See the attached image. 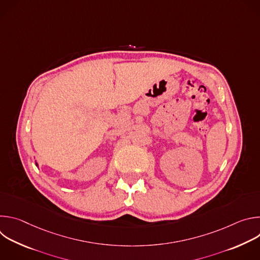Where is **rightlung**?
Segmentation results:
<instances>
[{"mask_svg": "<svg viewBox=\"0 0 260 260\" xmlns=\"http://www.w3.org/2000/svg\"><path fill=\"white\" fill-rule=\"evenodd\" d=\"M36 166H37V167H39V165H38V164H37V161H36Z\"/></svg>", "mask_w": 260, "mask_h": 260, "instance_id": "add662e5", "label": "right lung"}]
</instances>
